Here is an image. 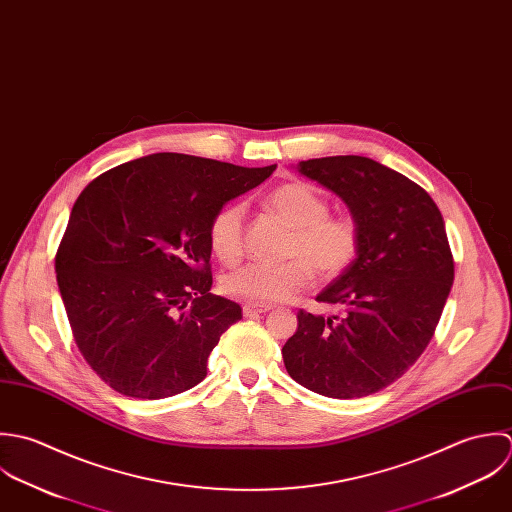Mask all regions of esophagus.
Wrapping results in <instances>:
<instances>
[{"instance_id": "1", "label": "esophagus", "mask_w": 512, "mask_h": 512, "mask_svg": "<svg viewBox=\"0 0 512 512\" xmlns=\"http://www.w3.org/2000/svg\"><path fill=\"white\" fill-rule=\"evenodd\" d=\"M269 310H271L269 305H245V307H243V314H245V316H255V314L269 312Z\"/></svg>"}]
</instances>
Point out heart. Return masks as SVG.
Returning a JSON list of instances; mask_svg holds the SVG:
<instances>
[{
  "label": "heart",
  "mask_w": 512,
  "mask_h": 512,
  "mask_svg": "<svg viewBox=\"0 0 512 512\" xmlns=\"http://www.w3.org/2000/svg\"><path fill=\"white\" fill-rule=\"evenodd\" d=\"M265 209L291 227L281 265L251 263L221 279V291L247 305H275L293 299L312 283L314 273L332 281L358 257L360 225L350 215H330L328 200L310 184L287 182L265 198ZM241 204L221 205L209 219L207 241L213 255L235 265L243 257Z\"/></svg>",
  "instance_id": "heart-1"
}]
</instances>
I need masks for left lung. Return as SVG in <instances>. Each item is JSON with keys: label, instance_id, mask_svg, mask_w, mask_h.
Returning a JSON list of instances; mask_svg holds the SVG:
<instances>
[{"label": "left lung", "instance_id": "left-lung-1", "mask_svg": "<svg viewBox=\"0 0 512 512\" xmlns=\"http://www.w3.org/2000/svg\"><path fill=\"white\" fill-rule=\"evenodd\" d=\"M297 168L350 207L360 251L316 297L342 314L299 310L285 368L320 396L364 398L402 378L435 332L455 275L445 223L421 186L376 160L328 156Z\"/></svg>", "mask_w": 512, "mask_h": 512}]
</instances>
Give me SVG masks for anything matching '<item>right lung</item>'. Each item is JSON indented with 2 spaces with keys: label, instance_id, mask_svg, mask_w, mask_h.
Masks as SVG:
<instances>
[{
  "label": "right lung",
  "instance_id": "1",
  "mask_svg": "<svg viewBox=\"0 0 512 512\" xmlns=\"http://www.w3.org/2000/svg\"><path fill=\"white\" fill-rule=\"evenodd\" d=\"M275 168L162 152L81 192L55 273L73 338L114 392L160 400L204 380L219 336L241 320L237 303L209 293V219Z\"/></svg>",
  "mask_w": 512,
  "mask_h": 512
}]
</instances>
